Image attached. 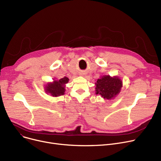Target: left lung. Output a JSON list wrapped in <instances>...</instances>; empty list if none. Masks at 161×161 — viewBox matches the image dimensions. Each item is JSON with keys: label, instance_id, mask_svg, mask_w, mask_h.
Listing matches in <instances>:
<instances>
[{"label": "left lung", "instance_id": "obj_1", "mask_svg": "<svg viewBox=\"0 0 161 161\" xmlns=\"http://www.w3.org/2000/svg\"><path fill=\"white\" fill-rule=\"evenodd\" d=\"M123 87L122 80L117 75H101L95 83V93L104 99L114 98L121 92Z\"/></svg>", "mask_w": 161, "mask_h": 161}]
</instances>
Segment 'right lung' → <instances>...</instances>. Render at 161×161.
<instances>
[{
    "label": "right lung",
    "instance_id": "obj_1",
    "mask_svg": "<svg viewBox=\"0 0 161 161\" xmlns=\"http://www.w3.org/2000/svg\"><path fill=\"white\" fill-rule=\"evenodd\" d=\"M69 79L64 77L59 80H54L53 82H48L45 86L44 91L46 94H49L53 97H57L64 95L66 84L69 82Z\"/></svg>",
    "mask_w": 161,
    "mask_h": 161
}]
</instances>
